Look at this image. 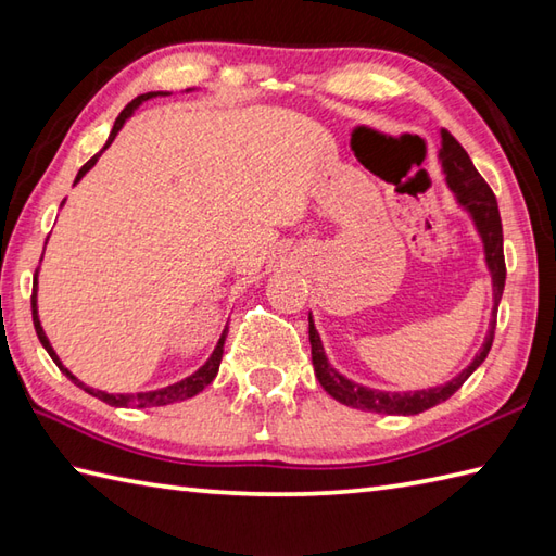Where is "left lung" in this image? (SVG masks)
<instances>
[{
  "mask_svg": "<svg viewBox=\"0 0 556 556\" xmlns=\"http://www.w3.org/2000/svg\"><path fill=\"white\" fill-rule=\"evenodd\" d=\"M442 146H440V164L444 172V181L448 191L456 195V203L460 210L468 212L470 222L482 241V253H485V265L492 277V317L488 337L482 341L476 358L470 361L464 370H460L452 380L428 389H416V392H382V389H372L349 380L346 375H341L332 363L325 356L323 339L317 334L313 315L308 313V337H311V353H313V368L317 382L323 384L329 396H334L339 404L370 410V413H387V416H416V413L428 410L437 404H442L458 387L464 384L470 375H473L482 361L488 358L494 339V325H497V308L504 293L506 281V267H504V236H502V219L497 198H494L492 188L485 184V179L478 174V169L470 162L468 152L460 148L458 140L442 128Z\"/></svg>",
  "mask_w": 556,
  "mask_h": 556,
  "instance_id": "obj_1",
  "label": "left lung"
}]
</instances>
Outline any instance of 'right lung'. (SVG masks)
Returning a JSON list of instances; mask_svg holds the SVG:
<instances>
[{
  "label": "right lung",
  "mask_w": 556,
  "mask_h": 556,
  "mask_svg": "<svg viewBox=\"0 0 556 556\" xmlns=\"http://www.w3.org/2000/svg\"><path fill=\"white\" fill-rule=\"evenodd\" d=\"M186 92H191V90H186ZM157 96H169V92H146V96H140V98H136L134 102H128L126 108H124V112L116 116V122H114V126H112V134H110V138H108V143H104V148L98 152V155H92L86 164H83V167L78 169V174H76V181L74 184H78L83 176H86L92 167H96V162L100 160V155L104 150H108L112 143H114V138H116V134L122 131L124 128V124L131 119L134 116V112L140 108V104H143L146 100H152V98H157ZM40 269V267H38ZM38 269H35V281H33V296H30V308H33V325H35V334H38V339H40V344L45 346V351L50 353V358L56 363V368L62 370L71 382H74L76 387H80L83 392H88L90 396H96V399H100V401H104V404H110V406H114V408H128V406H138V408H150V406H167V404H176V401H184V399H191V396H195L198 392H203V389L215 380L217 377V370H219V363H222V353H224V339H227V332H229V327H224V332H222V337H219V341H217V346H215V351H212V356L200 365V368L193 372V375H188V377H184V380H179V382H174V384H169V387H162V389H152V392H138V394H108V392H102V389H92V387H88V384H83L78 377L71 372L68 368H64V363L59 361V356H56V351L52 349V344H50V339H47V334H45V329H42V325H40V315H38Z\"/></svg>",
  "instance_id": "obj_1"
}]
</instances>
